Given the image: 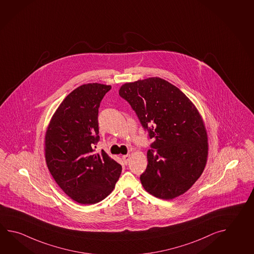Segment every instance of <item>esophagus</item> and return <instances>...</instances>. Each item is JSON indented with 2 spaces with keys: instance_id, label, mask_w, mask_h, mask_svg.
Listing matches in <instances>:
<instances>
[{
  "instance_id": "1",
  "label": "esophagus",
  "mask_w": 254,
  "mask_h": 254,
  "mask_svg": "<svg viewBox=\"0 0 254 254\" xmlns=\"http://www.w3.org/2000/svg\"><path fill=\"white\" fill-rule=\"evenodd\" d=\"M122 159H123V162H124L125 165H127V164H128V162H129L130 155H123V157H122Z\"/></svg>"
}]
</instances>
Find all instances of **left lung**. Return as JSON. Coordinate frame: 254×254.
I'll use <instances>...</instances> for the list:
<instances>
[{
    "label": "left lung",
    "mask_w": 254,
    "mask_h": 254,
    "mask_svg": "<svg viewBox=\"0 0 254 254\" xmlns=\"http://www.w3.org/2000/svg\"><path fill=\"white\" fill-rule=\"evenodd\" d=\"M119 96L152 139L142 186L161 199L181 195L202 175L207 158V134L195 107L179 88L156 77L126 83Z\"/></svg>",
    "instance_id": "8db88e82"
}]
</instances>
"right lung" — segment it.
I'll use <instances>...</instances> for the list:
<instances>
[{"instance_id":"add662e5","label":"right lung","mask_w":254,"mask_h":254,"mask_svg":"<svg viewBox=\"0 0 254 254\" xmlns=\"http://www.w3.org/2000/svg\"><path fill=\"white\" fill-rule=\"evenodd\" d=\"M110 89L111 86L98 83L74 89L60 105L47 130L48 168L64 192L82 204L108 196L122 171L105 151L94 152L99 141V106Z\"/></svg>"}]
</instances>
